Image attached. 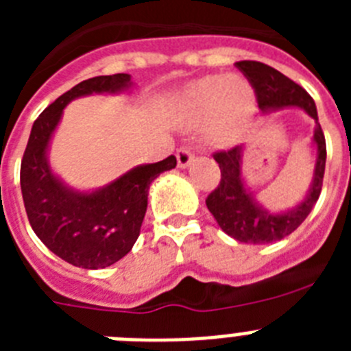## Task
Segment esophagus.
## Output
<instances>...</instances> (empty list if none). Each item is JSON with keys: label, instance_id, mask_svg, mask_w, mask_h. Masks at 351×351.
I'll return each instance as SVG.
<instances>
[{"label": "esophagus", "instance_id": "1", "mask_svg": "<svg viewBox=\"0 0 351 351\" xmlns=\"http://www.w3.org/2000/svg\"><path fill=\"white\" fill-rule=\"evenodd\" d=\"M176 158H178V165L181 167V169L190 167L195 160L193 153H191V149L188 147V145H182V147H179L178 153H176Z\"/></svg>", "mask_w": 351, "mask_h": 351}]
</instances>
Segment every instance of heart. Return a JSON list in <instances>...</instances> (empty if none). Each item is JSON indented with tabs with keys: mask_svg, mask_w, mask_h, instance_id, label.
<instances>
[{
	"mask_svg": "<svg viewBox=\"0 0 351 351\" xmlns=\"http://www.w3.org/2000/svg\"><path fill=\"white\" fill-rule=\"evenodd\" d=\"M190 105L195 116L210 121L214 137L226 141L246 126L255 110V95L241 77H214L193 86Z\"/></svg>",
	"mask_w": 351,
	"mask_h": 351,
	"instance_id": "heart-1",
	"label": "heart"
}]
</instances>
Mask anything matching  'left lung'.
Here are the masks:
<instances>
[{
  "instance_id": "obj_1",
  "label": "left lung",
  "mask_w": 351,
  "mask_h": 351,
  "mask_svg": "<svg viewBox=\"0 0 351 351\" xmlns=\"http://www.w3.org/2000/svg\"><path fill=\"white\" fill-rule=\"evenodd\" d=\"M235 66L243 71L247 82L255 91L256 101L262 110L283 107H300L315 119V141L318 147L315 165V179L311 190L306 195L304 202L295 209L283 214H271L255 202L250 191L244 186L241 178V158H243V145H235L228 151L214 153V160L218 161L221 170V181L218 188L206 198L207 209L214 219L221 226V230L234 237L239 243L246 244H269L281 241L291 232L299 228L300 223L308 218V214L315 207L320 197L322 184H324L325 160H327V147L322 126L318 123L316 105L309 93L299 84H295L281 71L274 70L269 64L260 61H239Z\"/></svg>"
}]
</instances>
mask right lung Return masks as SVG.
Masks as SVG:
<instances>
[{"instance_id":"1","label":"right lung","mask_w":351,"mask_h":351,"mask_svg":"<svg viewBox=\"0 0 351 351\" xmlns=\"http://www.w3.org/2000/svg\"><path fill=\"white\" fill-rule=\"evenodd\" d=\"M128 73L82 80L49 105L33 123L21 161V190L31 228L49 250L82 269H104L121 260L141 234L147 191L154 179L178 165L176 156L135 167L93 193L68 190L47 163V145L73 98L130 88Z\"/></svg>"}]
</instances>
